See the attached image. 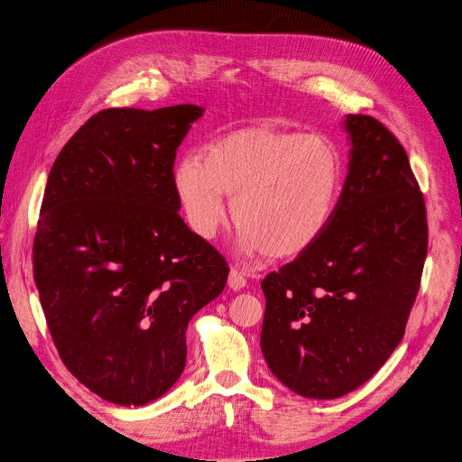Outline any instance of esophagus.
<instances>
[{
    "label": "esophagus",
    "mask_w": 462,
    "mask_h": 462,
    "mask_svg": "<svg viewBox=\"0 0 462 462\" xmlns=\"http://www.w3.org/2000/svg\"><path fill=\"white\" fill-rule=\"evenodd\" d=\"M246 285V276L239 269H232L228 276V287L234 291H241Z\"/></svg>",
    "instance_id": "esophagus-1"
}]
</instances>
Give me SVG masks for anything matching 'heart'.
<instances>
[{"mask_svg":"<svg viewBox=\"0 0 462 462\" xmlns=\"http://www.w3.org/2000/svg\"><path fill=\"white\" fill-rule=\"evenodd\" d=\"M173 188L189 228L212 239L226 221L225 195L241 248L271 259L309 250L331 225L344 188V159L333 141L278 125L234 129L188 153Z\"/></svg>","mask_w":462,"mask_h":462,"instance_id":"heart-1","label":"heart"}]
</instances>
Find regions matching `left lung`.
I'll return each mask as SVG.
<instances>
[{
	"instance_id": "1",
	"label": "left lung",
	"mask_w": 462,
	"mask_h": 462,
	"mask_svg": "<svg viewBox=\"0 0 462 462\" xmlns=\"http://www.w3.org/2000/svg\"><path fill=\"white\" fill-rule=\"evenodd\" d=\"M353 150L337 214L303 254L261 282V351L307 399H338L401 344L420 289L428 217L401 141L369 115H347Z\"/></svg>"
}]
</instances>
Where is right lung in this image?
I'll use <instances>...</instances> for the list:
<instances>
[{
    "label": "right lung",
    "instance_id": "1",
    "mask_svg": "<svg viewBox=\"0 0 462 462\" xmlns=\"http://www.w3.org/2000/svg\"><path fill=\"white\" fill-rule=\"evenodd\" d=\"M203 109L95 113L58 153L32 274L63 365L104 401L144 406L186 364V327L228 263L179 216L175 153Z\"/></svg>",
    "mask_w": 462,
    "mask_h": 462
}]
</instances>
